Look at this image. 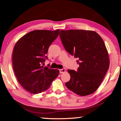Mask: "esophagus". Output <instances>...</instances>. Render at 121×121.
I'll use <instances>...</instances> for the list:
<instances>
[{
	"instance_id": "obj_1",
	"label": "esophagus",
	"mask_w": 121,
	"mask_h": 121,
	"mask_svg": "<svg viewBox=\"0 0 121 121\" xmlns=\"http://www.w3.org/2000/svg\"><path fill=\"white\" fill-rule=\"evenodd\" d=\"M65 72V69H60V70H59V72H60V73H64Z\"/></svg>"
}]
</instances>
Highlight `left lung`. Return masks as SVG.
<instances>
[{
  "label": "left lung",
  "mask_w": 121,
  "mask_h": 121,
  "mask_svg": "<svg viewBox=\"0 0 121 121\" xmlns=\"http://www.w3.org/2000/svg\"><path fill=\"white\" fill-rule=\"evenodd\" d=\"M59 36L64 48L78 58L77 71L68 70L71 76L65 85L80 96L91 94L102 82L109 67L108 53L102 39L91 30H62Z\"/></svg>",
  "instance_id": "obj_1"
}]
</instances>
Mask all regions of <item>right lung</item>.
Segmentation results:
<instances>
[{
    "mask_svg": "<svg viewBox=\"0 0 121 121\" xmlns=\"http://www.w3.org/2000/svg\"><path fill=\"white\" fill-rule=\"evenodd\" d=\"M59 29L36 30L23 36L16 43L12 55L13 70L17 80L26 90L37 94L50 87L59 75L57 69L43 67L46 54Z\"/></svg>",
    "mask_w": 121,
    "mask_h": 121,
    "instance_id": "right-lung-1",
    "label": "right lung"
}]
</instances>
